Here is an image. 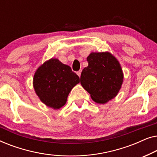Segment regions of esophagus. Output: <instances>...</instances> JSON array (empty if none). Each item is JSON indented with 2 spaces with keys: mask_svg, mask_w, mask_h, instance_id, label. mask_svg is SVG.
I'll use <instances>...</instances> for the list:
<instances>
[{
  "mask_svg": "<svg viewBox=\"0 0 157 157\" xmlns=\"http://www.w3.org/2000/svg\"><path fill=\"white\" fill-rule=\"evenodd\" d=\"M76 74H77V75H78L79 77H80L81 76V71L80 70V71H77Z\"/></svg>",
  "mask_w": 157,
  "mask_h": 157,
  "instance_id": "obj_1",
  "label": "esophagus"
}]
</instances>
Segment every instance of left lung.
<instances>
[{
  "mask_svg": "<svg viewBox=\"0 0 157 157\" xmlns=\"http://www.w3.org/2000/svg\"><path fill=\"white\" fill-rule=\"evenodd\" d=\"M81 75V84L91 99L104 104L117 96L124 81L119 61L111 53L92 52Z\"/></svg>",
  "mask_w": 157,
  "mask_h": 157,
  "instance_id": "obj_1",
  "label": "left lung"
}]
</instances>
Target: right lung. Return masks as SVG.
Masks as SVG:
<instances>
[{"mask_svg":"<svg viewBox=\"0 0 157 157\" xmlns=\"http://www.w3.org/2000/svg\"><path fill=\"white\" fill-rule=\"evenodd\" d=\"M79 82L80 78L69 66L52 58L36 71L33 86L41 102L50 108L59 109L66 104L68 94Z\"/></svg>","mask_w":157,"mask_h":157,"instance_id":"right-lung-1","label":"right lung"}]
</instances>
